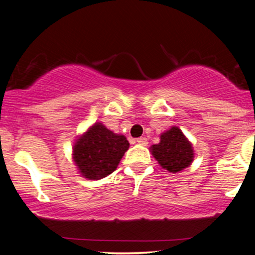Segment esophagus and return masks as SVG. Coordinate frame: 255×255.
I'll return each mask as SVG.
<instances>
[{
	"mask_svg": "<svg viewBox=\"0 0 255 255\" xmlns=\"http://www.w3.org/2000/svg\"><path fill=\"white\" fill-rule=\"evenodd\" d=\"M136 142L139 145H142V146H147V144H148V141H147V139H146V137H137L136 139Z\"/></svg>",
	"mask_w": 255,
	"mask_h": 255,
	"instance_id": "esophagus-1",
	"label": "esophagus"
}]
</instances>
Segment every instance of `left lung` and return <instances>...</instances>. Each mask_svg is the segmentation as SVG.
<instances>
[{"mask_svg": "<svg viewBox=\"0 0 255 255\" xmlns=\"http://www.w3.org/2000/svg\"><path fill=\"white\" fill-rule=\"evenodd\" d=\"M152 154L162 168L170 172H177L191 165L194 158L192 144L180 128L171 127L160 135V142L152 145Z\"/></svg>", "mask_w": 255, "mask_h": 255, "instance_id": "1", "label": "left lung"}]
</instances>
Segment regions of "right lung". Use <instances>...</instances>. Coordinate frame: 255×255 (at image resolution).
Segmentation results:
<instances>
[{"mask_svg":"<svg viewBox=\"0 0 255 255\" xmlns=\"http://www.w3.org/2000/svg\"><path fill=\"white\" fill-rule=\"evenodd\" d=\"M128 147L126 136L113 133L97 122L77 140L73 159L84 177L99 180L116 170Z\"/></svg>","mask_w":255,"mask_h":255,"instance_id":"right-lung-1","label":"right lung"}]
</instances>
